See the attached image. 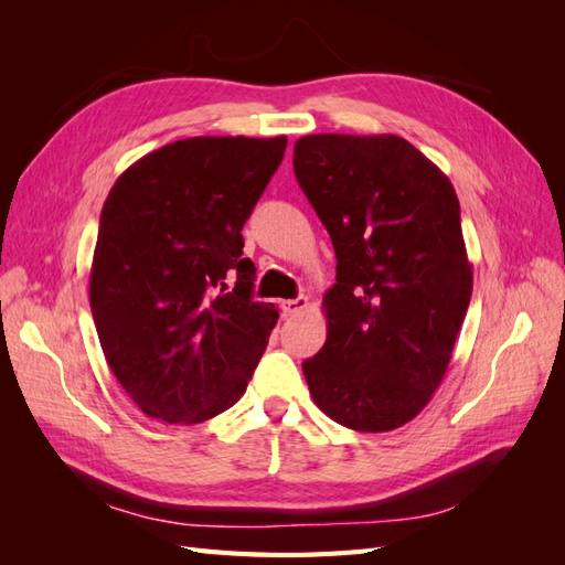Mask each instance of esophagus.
Here are the masks:
<instances>
[{
    "label": "esophagus",
    "mask_w": 565,
    "mask_h": 565,
    "mask_svg": "<svg viewBox=\"0 0 565 565\" xmlns=\"http://www.w3.org/2000/svg\"><path fill=\"white\" fill-rule=\"evenodd\" d=\"M309 309V299L306 297H297V299H287L282 301V313L285 316H299L301 311Z\"/></svg>",
    "instance_id": "esophagus-1"
}]
</instances>
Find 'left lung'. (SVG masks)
Wrapping results in <instances>:
<instances>
[{"mask_svg": "<svg viewBox=\"0 0 565 565\" xmlns=\"http://www.w3.org/2000/svg\"><path fill=\"white\" fill-rule=\"evenodd\" d=\"M295 174L337 254L306 384L347 429L393 431L431 401L471 301L457 193L396 134L301 136Z\"/></svg>", "mask_w": 565, "mask_h": 565, "instance_id": "8db88e82", "label": "left lung"}]
</instances>
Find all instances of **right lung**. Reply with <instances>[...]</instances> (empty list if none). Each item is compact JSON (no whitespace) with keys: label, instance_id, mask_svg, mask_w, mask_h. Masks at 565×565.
Wrapping results in <instances>:
<instances>
[{"label":"right lung","instance_id":"1","mask_svg":"<svg viewBox=\"0 0 565 565\" xmlns=\"http://www.w3.org/2000/svg\"><path fill=\"white\" fill-rule=\"evenodd\" d=\"M285 148V136H193L148 152L110 188L89 303L106 363L152 419L221 415L266 351L278 309L252 299L243 226Z\"/></svg>","mask_w":565,"mask_h":565}]
</instances>
